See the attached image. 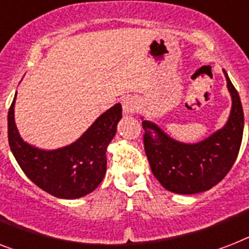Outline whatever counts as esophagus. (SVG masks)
Instances as JSON below:
<instances>
[{"label":"esophagus","instance_id":"34e87169","mask_svg":"<svg viewBox=\"0 0 249 249\" xmlns=\"http://www.w3.org/2000/svg\"><path fill=\"white\" fill-rule=\"evenodd\" d=\"M123 108H124L125 114H133L137 110V102L131 98H126L123 102Z\"/></svg>","mask_w":249,"mask_h":249}]
</instances>
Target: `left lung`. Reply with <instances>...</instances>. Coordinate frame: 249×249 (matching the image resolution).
Returning <instances> with one entry per match:
<instances>
[{
  "label": "left lung",
  "instance_id": "8db88e82",
  "mask_svg": "<svg viewBox=\"0 0 249 249\" xmlns=\"http://www.w3.org/2000/svg\"><path fill=\"white\" fill-rule=\"evenodd\" d=\"M225 72L233 98L230 118L215 134L196 144L167 137L149 121H143V144L153 175L165 189L179 195L209 191L229 173L239 153L244 115L239 94Z\"/></svg>",
  "mask_w": 249,
  "mask_h": 249
}]
</instances>
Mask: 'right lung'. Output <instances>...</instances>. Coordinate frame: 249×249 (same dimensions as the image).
Here are the masks:
<instances>
[{
  "label": "right lung",
  "mask_w": 249,
  "mask_h": 249,
  "mask_svg": "<svg viewBox=\"0 0 249 249\" xmlns=\"http://www.w3.org/2000/svg\"><path fill=\"white\" fill-rule=\"evenodd\" d=\"M14 105L15 98L7 115L9 144L26 177L57 198L72 199L94 191L106 174V149L123 118L121 105L116 104L101 115L76 142L56 151L38 149L20 138L14 121Z\"/></svg>",
  "instance_id": "1"
}]
</instances>
